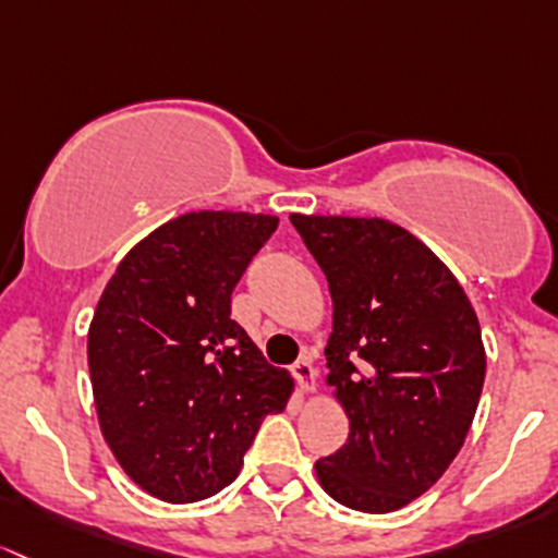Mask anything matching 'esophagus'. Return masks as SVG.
<instances>
[{"label":"esophagus","mask_w":558,"mask_h":558,"mask_svg":"<svg viewBox=\"0 0 558 558\" xmlns=\"http://www.w3.org/2000/svg\"><path fill=\"white\" fill-rule=\"evenodd\" d=\"M292 376H295L298 387H301L303 392H312L314 384H317V367L312 365V360H298V363L292 365Z\"/></svg>","instance_id":"1"}]
</instances>
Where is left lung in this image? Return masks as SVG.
Here are the masks:
<instances>
[{
    "mask_svg": "<svg viewBox=\"0 0 558 558\" xmlns=\"http://www.w3.org/2000/svg\"><path fill=\"white\" fill-rule=\"evenodd\" d=\"M332 298L327 384L349 438L319 459L336 502L389 513L422 497L462 449L486 376L462 284L405 228L367 217L290 215Z\"/></svg>",
    "mask_w": 558,
    "mask_h": 558,
    "instance_id": "8db88e82",
    "label": "left lung"
}]
</instances>
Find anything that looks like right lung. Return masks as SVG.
I'll return each instance as SVG.
<instances>
[{
  "label": "right lung",
  "mask_w": 558,
  "mask_h": 558,
  "mask_svg": "<svg viewBox=\"0 0 558 558\" xmlns=\"http://www.w3.org/2000/svg\"><path fill=\"white\" fill-rule=\"evenodd\" d=\"M279 217L187 211L142 239L107 281L88 330L101 433L163 502L226 489L292 376L231 319L233 287Z\"/></svg>",
  "instance_id": "obj_1"
}]
</instances>
